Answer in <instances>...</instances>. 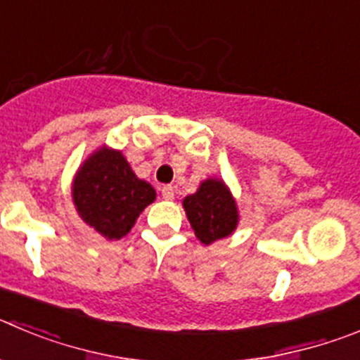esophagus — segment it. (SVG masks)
Instances as JSON below:
<instances>
[{
  "label": "esophagus",
  "instance_id": "esophagus-1",
  "mask_svg": "<svg viewBox=\"0 0 360 360\" xmlns=\"http://www.w3.org/2000/svg\"><path fill=\"white\" fill-rule=\"evenodd\" d=\"M161 197H163L165 200H172L174 199V186H170V184H165V186L161 188Z\"/></svg>",
  "mask_w": 360,
  "mask_h": 360
}]
</instances>
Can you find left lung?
Here are the masks:
<instances>
[{
	"label": "left lung",
	"instance_id": "obj_1",
	"mask_svg": "<svg viewBox=\"0 0 360 360\" xmlns=\"http://www.w3.org/2000/svg\"><path fill=\"white\" fill-rule=\"evenodd\" d=\"M183 207L197 240L204 245L231 236L240 224L236 199L220 177L204 179L195 193L184 197Z\"/></svg>",
	"mask_w": 360,
	"mask_h": 360
}]
</instances>
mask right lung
I'll return each instance as SVG.
<instances>
[{"instance_id":"obj_1","label":"right lung","mask_w":360,"mask_h":360,"mask_svg":"<svg viewBox=\"0 0 360 360\" xmlns=\"http://www.w3.org/2000/svg\"><path fill=\"white\" fill-rule=\"evenodd\" d=\"M70 195L86 226L106 240H120L156 200V190L136 177L122 150L104 143L78 167Z\"/></svg>"}]
</instances>
